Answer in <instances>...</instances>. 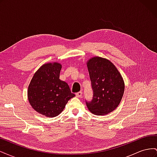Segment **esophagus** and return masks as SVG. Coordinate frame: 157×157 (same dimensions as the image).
<instances>
[{
	"label": "esophagus",
	"mask_w": 157,
	"mask_h": 157,
	"mask_svg": "<svg viewBox=\"0 0 157 157\" xmlns=\"http://www.w3.org/2000/svg\"><path fill=\"white\" fill-rule=\"evenodd\" d=\"M82 95V92H78L77 93H76V96L78 97V98L81 97Z\"/></svg>",
	"instance_id": "obj_1"
}]
</instances>
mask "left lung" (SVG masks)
<instances>
[{"label": "left lung", "mask_w": 157, "mask_h": 157, "mask_svg": "<svg viewBox=\"0 0 157 157\" xmlns=\"http://www.w3.org/2000/svg\"><path fill=\"white\" fill-rule=\"evenodd\" d=\"M93 98L86 101L89 111L96 115L113 111L119 105L124 91V82L120 73L110 61L94 57L87 63Z\"/></svg>", "instance_id": "8db88e82"}]
</instances>
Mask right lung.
<instances>
[{"instance_id":"add662e5","label":"right lung","mask_w":157,"mask_h":157,"mask_svg":"<svg viewBox=\"0 0 157 157\" xmlns=\"http://www.w3.org/2000/svg\"><path fill=\"white\" fill-rule=\"evenodd\" d=\"M61 65L46 63L35 73L28 88V99L33 109L48 117L58 116L75 96L69 85L59 79Z\"/></svg>"}]
</instances>
